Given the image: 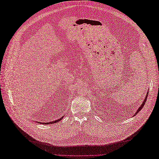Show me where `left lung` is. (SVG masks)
<instances>
[{"label":"left lung","instance_id":"8db88e82","mask_svg":"<svg viewBox=\"0 0 159 159\" xmlns=\"http://www.w3.org/2000/svg\"><path fill=\"white\" fill-rule=\"evenodd\" d=\"M148 93H147V94H146V97H145V99H144V100H143V102L141 103V104L140 105V107H139V109H138L137 111H136V113H134V114H133V116H136V115L139 112V111L141 110V109H142V108L143 107V106H144V104H145V103H146V99H147V97H148Z\"/></svg>","mask_w":159,"mask_h":159}]
</instances>
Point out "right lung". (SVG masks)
Segmentation results:
<instances>
[{
	"label": "right lung",
	"mask_w": 159,
	"mask_h": 159,
	"mask_svg": "<svg viewBox=\"0 0 159 159\" xmlns=\"http://www.w3.org/2000/svg\"><path fill=\"white\" fill-rule=\"evenodd\" d=\"M63 116H62L61 117H60L59 119H58V120H55V121H50V122H38V121H36V122H38L39 124H54V123L59 122L60 120H61L63 119Z\"/></svg>",
	"instance_id": "1"
}]
</instances>
